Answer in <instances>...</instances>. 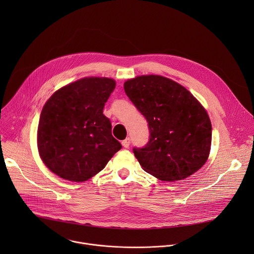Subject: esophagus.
I'll list each match as a JSON object with an SVG mask.
<instances>
[{"label":"esophagus","instance_id":"obj_1","mask_svg":"<svg viewBox=\"0 0 254 254\" xmlns=\"http://www.w3.org/2000/svg\"><path fill=\"white\" fill-rule=\"evenodd\" d=\"M130 143H131V140H130V138H126L125 140H123L122 141V145L125 147V148H127V147H129V145H130Z\"/></svg>","mask_w":254,"mask_h":254}]
</instances>
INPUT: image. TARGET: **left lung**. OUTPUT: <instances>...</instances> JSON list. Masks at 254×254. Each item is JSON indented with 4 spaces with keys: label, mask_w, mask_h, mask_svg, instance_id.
I'll return each mask as SVG.
<instances>
[{
    "label": "left lung",
    "mask_w": 254,
    "mask_h": 254,
    "mask_svg": "<svg viewBox=\"0 0 254 254\" xmlns=\"http://www.w3.org/2000/svg\"><path fill=\"white\" fill-rule=\"evenodd\" d=\"M130 101L145 116L149 140L133 151L145 172L161 181L183 180L206 162L212 127L200 103L177 82L142 75L124 83Z\"/></svg>",
    "instance_id": "8db88e82"
}]
</instances>
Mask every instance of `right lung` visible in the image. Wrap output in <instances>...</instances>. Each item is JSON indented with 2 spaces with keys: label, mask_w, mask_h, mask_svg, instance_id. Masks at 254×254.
Instances as JSON below:
<instances>
[{
  "label": "right lung",
  "mask_w": 254,
  "mask_h": 254,
  "mask_svg": "<svg viewBox=\"0 0 254 254\" xmlns=\"http://www.w3.org/2000/svg\"><path fill=\"white\" fill-rule=\"evenodd\" d=\"M115 81L86 77L70 83L42 109L37 145L45 165L63 179L84 182L108 164L121 147L103 110Z\"/></svg>",
  "instance_id": "1"
}]
</instances>
